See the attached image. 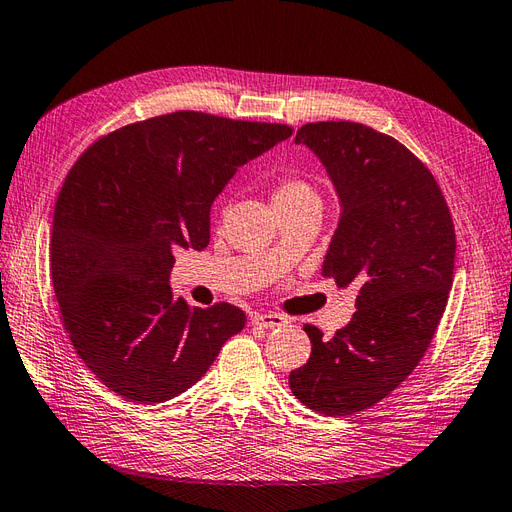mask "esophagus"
Segmentation results:
<instances>
[{
  "mask_svg": "<svg viewBox=\"0 0 512 512\" xmlns=\"http://www.w3.org/2000/svg\"><path fill=\"white\" fill-rule=\"evenodd\" d=\"M253 322H255V324H259V326H264V329H274V326H283V324H287V318H285V316H281V313H274V311H270V313H255V316H253Z\"/></svg>",
  "mask_w": 512,
  "mask_h": 512,
  "instance_id": "obj_1",
  "label": "esophagus"
}]
</instances>
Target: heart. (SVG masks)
<instances>
[{"label": "heart", "mask_w": 512, "mask_h": 512, "mask_svg": "<svg viewBox=\"0 0 512 512\" xmlns=\"http://www.w3.org/2000/svg\"><path fill=\"white\" fill-rule=\"evenodd\" d=\"M272 201L279 212H290V209L320 205V194L305 175L281 173L272 181Z\"/></svg>", "instance_id": "b5f03b06"}]
</instances>
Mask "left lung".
Instances as JSON below:
<instances>
[{
  "mask_svg": "<svg viewBox=\"0 0 512 512\" xmlns=\"http://www.w3.org/2000/svg\"><path fill=\"white\" fill-rule=\"evenodd\" d=\"M300 142L342 199L322 274L359 292L355 316L331 339L305 324L311 357L290 389L322 415H352L389 396L426 355L454 279V222L435 177L396 138L320 121L298 129Z\"/></svg>",
  "mask_w": 512,
  "mask_h": 512,
  "instance_id": "8db88e82",
  "label": "left lung"
}]
</instances>
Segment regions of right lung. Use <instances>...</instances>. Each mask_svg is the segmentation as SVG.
Returning <instances> with one entry per match:
<instances>
[{
    "instance_id": "1",
    "label": "right lung",
    "mask_w": 512,
    "mask_h": 512,
    "mask_svg": "<svg viewBox=\"0 0 512 512\" xmlns=\"http://www.w3.org/2000/svg\"><path fill=\"white\" fill-rule=\"evenodd\" d=\"M290 125L194 110L129 123L77 157L56 201L51 281L77 355L119 396H179L244 329L240 307L190 309L170 292L173 248L209 244V207Z\"/></svg>"
}]
</instances>
